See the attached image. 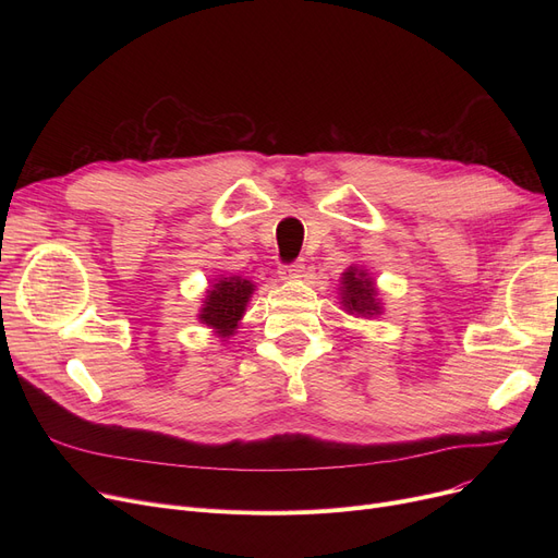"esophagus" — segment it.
Segmentation results:
<instances>
[{"mask_svg":"<svg viewBox=\"0 0 558 558\" xmlns=\"http://www.w3.org/2000/svg\"><path fill=\"white\" fill-rule=\"evenodd\" d=\"M303 269H305V259H294L289 264H282L280 267V278L282 280H296L303 276Z\"/></svg>","mask_w":558,"mask_h":558,"instance_id":"esophagus-1","label":"esophagus"}]
</instances>
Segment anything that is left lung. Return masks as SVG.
Here are the masks:
<instances>
[{"instance_id": "8db88e82", "label": "left lung", "mask_w": 558, "mask_h": 558, "mask_svg": "<svg viewBox=\"0 0 558 558\" xmlns=\"http://www.w3.org/2000/svg\"><path fill=\"white\" fill-rule=\"evenodd\" d=\"M343 303L350 312L357 314H377L379 305L375 301V287L373 280L366 278L364 271L348 269L343 274Z\"/></svg>"}]
</instances>
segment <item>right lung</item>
<instances>
[{"instance_id": "add662e5", "label": "right lung", "mask_w": 558, "mask_h": 558, "mask_svg": "<svg viewBox=\"0 0 558 558\" xmlns=\"http://www.w3.org/2000/svg\"><path fill=\"white\" fill-rule=\"evenodd\" d=\"M253 294V284L242 278H223L208 291L205 307L201 310V320L215 328L221 337L232 335L244 307Z\"/></svg>"}]
</instances>
